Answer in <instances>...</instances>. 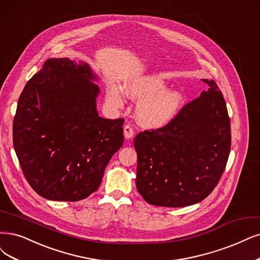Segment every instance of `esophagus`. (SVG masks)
<instances>
[{
	"label": "esophagus",
	"instance_id": "obj_1",
	"mask_svg": "<svg viewBox=\"0 0 260 260\" xmlns=\"http://www.w3.org/2000/svg\"><path fill=\"white\" fill-rule=\"evenodd\" d=\"M123 131H124V137L125 138H126V139L133 138V136H134V129H133V127L131 126V125H128V124L125 125Z\"/></svg>",
	"mask_w": 260,
	"mask_h": 260
}]
</instances>
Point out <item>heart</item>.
Instances as JSON below:
<instances>
[{"mask_svg":"<svg viewBox=\"0 0 260 260\" xmlns=\"http://www.w3.org/2000/svg\"><path fill=\"white\" fill-rule=\"evenodd\" d=\"M127 98L139 102L137 119L149 128L164 127L174 120L184 103V95L178 90H167V84L157 75H146L132 78L124 83ZM107 96L115 107H123V94L120 86H108Z\"/></svg>","mask_w":260,"mask_h":260,"instance_id":"obj_1","label":"heart"}]
</instances>
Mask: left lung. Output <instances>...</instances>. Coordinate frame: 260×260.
<instances>
[{
  "mask_svg": "<svg viewBox=\"0 0 260 260\" xmlns=\"http://www.w3.org/2000/svg\"><path fill=\"white\" fill-rule=\"evenodd\" d=\"M166 126L139 133L136 186L148 204L180 208L200 203L214 189L232 146L230 120L213 80Z\"/></svg>",
  "mask_w": 260,
  "mask_h": 260,
  "instance_id": "1",
  "label": "left lung"
}]
</instances>
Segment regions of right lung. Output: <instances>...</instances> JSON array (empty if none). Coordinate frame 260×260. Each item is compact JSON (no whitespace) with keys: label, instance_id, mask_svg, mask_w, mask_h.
Returning a JSON list of instances; mask_svg holds the SVG:
<instances>
[{"label":"right lung","instance_id":"1","mask_svg":"<svg viewBox=\"0 0 260 260\" xmlns=\"http://www.w3.org/2000/svg\"><path fill=\"white\" fill-rule=\"evenodd\" d=\"M99 81L91 66L47 60L19 98L14 148L28 184L42 197L78 201L99 188L123 145V119L99 115Z\"/></svg>","mask_w":260,"mask_h":260}]
</instances>
